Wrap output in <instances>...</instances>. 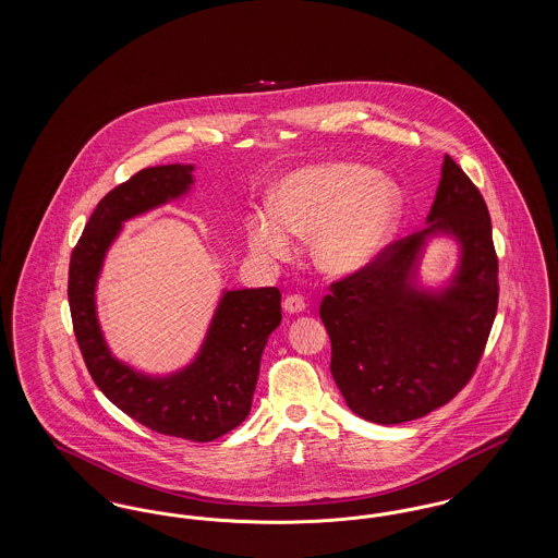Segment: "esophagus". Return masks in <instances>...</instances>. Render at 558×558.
Segmentation results:
<instances>
[{
    "mask_svg": "<svg viewBox=\"0 0 558 558\" xmlns=\"http://www.w3.org/2000/svg\"><path fill=\"white\" fill-rule=\"evenodd\" d=\"M305 307H307V303L301 294H289L284 299V312H289V314H301V312H305Z\"/></svg>",
    "mask_w": 558,
    "mask_h": 558,
    "instance_id": "obj_1",
    "label": "esophagus"
}]
</instances>
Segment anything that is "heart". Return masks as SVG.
Returning <instances> with one entry per match:
<instances>
[{
    "mask_svg": "<svg viewBox=\"0 0 558 558\" xmlns=\"http://www.w3.org/2000/svg\"><path fill=\"white\" fill-rule=\"evenodd\" d=\"M401 211V192L355 162H324L294 171L274 190L271 209L248 217V244L269 259H287L292 236L312 239L319 269L343 276L383 248Z\"/></svg>",
    "mask_w": 558,
    "mask_h": 558,
    "instance_id": "b5f03b06",
    "label": "heart"
}]
</instances>
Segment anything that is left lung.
I'll use <instances>...</instances> for the list:
<instances>
[{
	"label": "left lung",
	"instance_id": "obj_1",
	"mask_svg": "<svg viewBox=\"0 0 558 558\" xmlns=\"http://www.w3.org/2000/svg\"><path fill=\"white\" fill-rule=\"evenodd\" d=\"M426 221L332 282L319 303L332 378L347 405L378 425L416 421L456 398L477 371L498 312L489 211L450 155ZM433 233L461 242V266L444 292H416L417 255Z\"/></svg>",
	"mask_w": 558,
	"mask_h": 558
}]
</instances>
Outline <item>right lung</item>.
I'll list each match as a JSON object with an SVG mask.
<instances>
[{
	"mask_svg": "<svg viewBox=\"0 0 558 558\" xmlns=\"http://www.w3.org/2000/svg\"><path fill=\"white\" fill-rule=\"evenodd\" d=\"M192 165L137 171L112 187L92 213L71 253L69 305L81 355L98 389L140 425L187 441H213L248 416L262 353L282 319L276 287L228 291L196 360L169 376H146L112 357L96 316V280L121 223L178 198L192 184Z\"/></svg>",
	"mask_w": 558,
	"mask_h": 558,
	"instance_id": "obj_1",
	"label": "right lung"
}]
</instances>
